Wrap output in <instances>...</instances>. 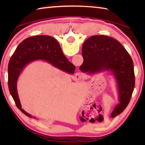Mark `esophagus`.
I'll return each instance as SVG.
<instances>
[{
    "label": "esophagus",
    "mask_w": 145,
    "mask_h": 145,
    "mask_svg": "<svg viewBox=\"0 0 145 145\" xmlns=\"http://www.w3.org/2000/svg\"><path fill=\"white\" fill-rule=\"evenodd\" d=\"M82 77H83L82 73H81L80 72H77L75 75V80H80V79H82Z\"/></svg>",
    "instance_id": "1"
}]
</instances>
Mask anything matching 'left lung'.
<instances>
[{"mask_svg":"<svg viewBox=\"0 0 145 145\" xmlns=\"http://www.w3.org/2000/svg\"><path fill=\"white\" fill-rule=\"evenodd\" d=\"M84 62L80 70L87 74L111 72L116 80L119 103L111 114L114 118L128 105L135 86L134 64L131 56L121 43L111 37L93 36L82 48Z\"/></svg>","mask_w":145,"mask_h":145,"instance_id":"1","label":"left lung"}]
</instances>
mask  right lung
Returning a JSON list of instances; mask_svg holds the SVG:
<instances>
[{"label": "right lung", "mask_w": 145, "mask_h": 145, "mask_svg": "<svg viewBox=\"0 0 145 145\" xmlns=\"http://www.w3.org/2000/svg\"><path fill=\"white\" fill-rule=\"evenodd\" d=\"M36 60H43L69 74H73L75 67L61 50L59 44L52 37L34 36L24 40L18 46L8 65L9 90L16 107L29 117H33L22 108L17 92V81L20 74L27 65Z\"/></svg>", "instance_id": "right-lung-1"}]
</instances>
